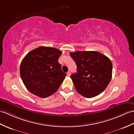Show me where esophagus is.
Here are the masks:
<instances>
[{"label":"esophagus","mask_w":134,"mask_h":134,"mask_svg":"<svg viewBox=\"0 0 134 134\" xmlns=\"http://www.w3.org/2000/svg\"><path fill=\"white\" fill-rule=\"evenodd\" d=\"M67 76H70L71 73H70V71H68V72L67 73Z\"/></svg>","instance_id":"1"}]
</instances>
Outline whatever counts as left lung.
<instances>
[{
  "mask_svg": "<svg viewBox=\"0 0 134 134\" xmlns=\"http://www.w3.org/2000/svg\"><path fill=\"white\" fill-rule=\"evenodd\" d=\"M70 55L77 66V72L71 76L77 92L87 98L100 94L112 77L110 59L97 51H76Z\"/></svg>",
  "mask_w": 134,
  "mask_h": 134,
  "instance_id": "8db88e82",
  "label": "left lung"
}]
</instances>
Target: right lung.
Masks as SVG:
<instances>
[{"mask_svg":"<svg viewBox=\"0 0 134 134\" xmlns=\"http://www.w3.org/2000/svg\"><path fill=\"white\" fill-rule=\"evenodd\" d=\"M62 54L55 48L40 46L25 56L20 66V75L31 93L46 98L58 91L67 75L58 62Z\"/></svg>","mask_w":134,"mask_h":134,"instance_id":"1","label":"right lung"}]
</instances>
